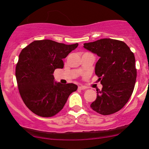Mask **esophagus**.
Returning a JSON list of instances; mask_svg holds the SVG:
<instances>
[{
  "label": "esophagus",
  "mask_w": 149,
  "mask_h": 149,
  "mask_svg": "<svg viewBox=\"0 0 149 149\" xmlns=\"http://www.w3.org/2000/svg\"><path fill=\"white\" fill-rule=\"evenodd\" d=\"M78 89H81V90H84V89H86V87H85V86H79Z\"/></svg>",
  "instance_id": "obj_1"
}]
</instances>
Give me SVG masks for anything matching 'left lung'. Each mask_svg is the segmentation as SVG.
<instances>
[{
  "instance_id": "8db88e82",
  "label": "left lung",
  "mask_w": 149,
  "mask_h": 149,
  "mask_svg": "<svg viewBox=\"0 0 149 149\" xmlns=\"http://www.w3.org/2000/svg\"><path fill=\"white\" fill-rule=\"evenodd\" d=\"M83 45L85 49L100 57L95 73L102 89L97 90L96 100L91 108L103 115L120 111L129 100L135 86L137 71L134 53L124 42L111 38Z\"/></svg>"
}]
</instances>
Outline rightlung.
<instances>
[{
	"label": "right lung",
	"instance_id": "right-lung-1",
	"mask_svg": "<svg viewBox=\"0 0 149 149\" xmlns=\"http://www.w3.org/2000/svg\"><path fill=\"white\" fill-rule=\"evenodd\" d=\"M52 40H34L22 50L15 68L17 86L26 107L36 115L53 117L78 88L54 81V70L64 68L62 59L78 47Z\"/></svg>",
	"mask_w": 149,
	"mask_h": 149
}]
</instances>
